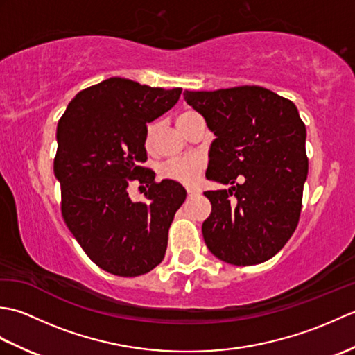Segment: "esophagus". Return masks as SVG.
I'll use <instances>...</instances> for the list:
<instances>
[{"instance_id": "34e87169", "label": "esophagus", "mask_w": 355, "mask_h": 355, "mask_svg": "<svg viewBox=\"0 0 355 355\" xmlns=\"http://www.w3.org/2000/svg\"><path fill=\"white\" fill-rule=\"evenodd\" d=\"M186 192H187V197H189V198L195 197V195H198V191L197 189H192V187H189V189H187Z\"/></svg>"}]
</instances>
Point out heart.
<instances>
[{
	"label": "heart",
	"instance_id": "b5f03b06",
	"mask_svg": "<svg viewBox=\"0 0 355 355\" xmlns=\"http://www.w3.org/2000/svg\"><path fill=\"white\" fill-rule=\"evenodd\" d=\"M193 111H186L183 114H180L177 119L178 128L182 126L187 119L193 116ZM155 137V125L150 123L146 128L145 134V146L146 149H150L154 145ZM202 169H205V160L201 157H184V158H175V160H168L160 164L158 168V173L164 180H171L184 186H192L198 182Z\"/></svg>",
	"mask_w": 355,
	"mask_h": 355
}]
</instances>
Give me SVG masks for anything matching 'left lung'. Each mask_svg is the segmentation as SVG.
Listing matches in <instances>:
<instances>
[{
    "instance_id": "8db88e82",
    "label": "left lung",
    "mask_w": 355,
    "mask_h": 355,
    "mask_svg": "<svg viewBox=\"0 0 355 355\" xmlns=\"http://www.w3.org/2000/svg\"><path fill=\"white\" fill-rule=\"evenodd\" d=\"M183 96L215 134L207 180L230 184L205 192L212 205L202 223L207 248L233 266L268 261L291 238L302 209L306 130L296 105L256 85Z\"/></svg>"
}]
</instances>
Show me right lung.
<instances>
[{
  "mask_svg": "<svg viewBox=\"0 0 355 355\" xmlns=\"http://www.w3.org/2000/svg\"><path fill=\"white\" fill-rule=\"evenodd\" d=\"M182 88H154L110 78L82 89L58 123L55 177L67 227L96 266L111 275H145L164 258L184 187L141 168L146 123L169 111ZM146 184L145 202L127 186Z\"/></svg>",
  "mask_w": 355,
  "mask_h": 355,
  "instance_id": "right-lung-1",
  "label": "right lung"
}]
</instances>
